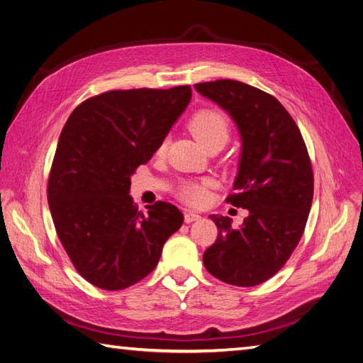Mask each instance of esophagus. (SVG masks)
<instances>
[{
  "label": "esophagus",
  "mask_w": 363,
  "mask_h": 363,
  "mask_svg": "<svg viewBox=\"0 0 363 363\" xmlns=\"http://www.w3.org/2000/svg\"><path fill=\"white\" fill-rule=\"evenodd\" d=\"M201 216L199 215V213H194V212H184V223L186 224H191V223H194V221H199Z\"/></svg>",
  "instance_id": "34e87169"
}]
</instances>
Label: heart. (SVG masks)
<instances>
[{
	"label": "heart",
	"instance_id": "b5f03b06",
	"mask_svg": "<svg viewBox=\"0 0 363 363\" xmlns=\"http://www.w3.org/2000/svg\"><path fill=\"white\" fill-rule=\"evenodd\" d=\"M189 130L206 150L218 142H227L230 133L227 116L215 108H204L196 112L189 121ZM164 151H167V140H163L157 147V155L162 156ZM207 188L208 183L186 182L180 186L179 196L191 206H201L207 200Z\"/></svg>",
	"mask_w": 363,
	"mask_h": 363
}]
</instances>
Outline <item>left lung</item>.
<instances>
[{"mask_svg": "<svg viewBox=\"0 0 363 363\" xmlns=\"http://www.w3.org/2000/svg\"><path fill=\"white\" fill-rule=\"evenodd\" d=\"M233 119L240 157L227 201L247 208L242 225L211 215L218 238L203 262L213 277L235 286H256L291 257L303 236L313 199V174L303 136L277 98L236 80L195 84Z\"/></svg>", "mask_w": 363, "mask_h": 363, "instance_id": "obj_1", "label": "left lung"}]
</instances>
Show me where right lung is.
Returning a JSON list of instances; mask_svg holds the SVG:
<instances>
[{"mask_svg": "<svg viewBox=\"0 0 363 363\" xmlns=\"http://www.w3.org/2000/svg\"><path fill=\"white\" fill-rule=\"evenodd\" d=\"M191 95L189 86L104 92L75 107L62 130L48 204L65 251L96 288L119 291L147 277L183 224L175 206L157 201L139 212L128 192Z\"/></svg>", "mask_w": 363, "mask_h": 363, "instance_id": "add662e5", "label": "right lung"}]
</instances>
